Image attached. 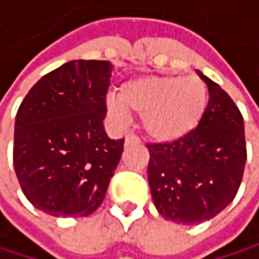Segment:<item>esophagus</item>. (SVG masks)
Returning <instances> with one entry per match:
<instances>
[{
  "instance_id": "34e87169",
  "label": "esophagus",
  "mask_w": 259,
  "mask_h": 259,
  "mask_svg": "<svg viewBox=\"0 0 259 259\" xmlns=\"http://www.w3.org/2000/svg\"><path fill=\"white\" fill-rule=\"evenodd\" d=\"M137 143H140V138H138L137 135L128 134V135L125 137V145H137Z\"/></svg>"
}]
</instances>
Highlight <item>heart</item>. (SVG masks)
<instances>
[{
	"instance_id": "obj_1",
	"label": "heart",
	"mask_w": 259,
	"mask_h": 259,
	"mask_svg": "<svg viewBox=\"0 0 259 259\" xmlns=\"http://www.w3.org/2000/svg\"><path fill=\"white\" fill-rule=\"evenodd\" d=\"M207 103V85L196 76H143L125 82L119 98H108L106 108L117 121H124L127 111L142 116L143 131L151 140L170 143L194 131Z\"/></svg>"
}]
</instances>
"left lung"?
Returning <instances> with one entry per match:
<instances>
[{"mask_svg":"<svg viewBox=\"0 0 259 259\" xmlns=\"http://www.w3.org/2000/svg\"><path fill=\"white\" fill-rule=\"evenodd\" d=\"M208 87L200 124L172 143L148 145V182L165 220L182 225L217 217L236 197L247 161L244 117L221 87L197 71Z\"/></svg>","mask_w":259,"mask_h":259,"instance_id":"1","label":"left lung"}]
</instances>
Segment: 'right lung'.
Here are the masks:
<instances>
[{"mask_svg": "<svg viewBox=\"0 0 259 259\" xmlns=\"http://www.w3.org/2000/svg\"><path fill=\"white\" fill-rule=\"evenodd\" d=\"M113 65L71 60L42 76L15 116L14 168L25 197L52 217H87L103 202L124 151L106 135Z\"/></svg>", "mask_w": 259, "mask_h": 259, "instance_id": "obj_1", "label": "right lung"}]
</instances>
